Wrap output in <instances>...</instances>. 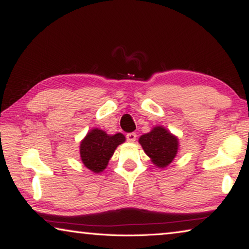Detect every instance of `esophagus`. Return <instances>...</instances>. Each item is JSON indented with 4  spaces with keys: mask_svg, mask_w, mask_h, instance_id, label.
I'll return each instance as SVG.
<instances>
[{
    "mask_svg": "<svg viewBox=\"0 0 249 249\" xmlns=\"http://www.w3.org/2000/svg\"><path fill=\"white\" fill-rule=\"evenodd\" d=\"M136 137H137V135L135 134V133H128V134H126V140H127V141L130 142H134L135 141H136Z\"/></svg>",
    "mask_w": 249,
    "mask_h": 249,
    "instance_id": "obj_1",
    "label": "esophagus"
}]
</instances>
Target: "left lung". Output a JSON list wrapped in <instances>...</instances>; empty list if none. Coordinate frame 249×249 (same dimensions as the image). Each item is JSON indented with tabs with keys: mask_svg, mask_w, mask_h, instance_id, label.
<instances>
[{
	"mask_svg": "<svg viewBox=\"0 0 249 249\" xmlns=\"http://www.w3.org/2000/svg\"><path fill=\"white\" fill-rule=\"evenodd\" d=\"M140 142L155 165L160 168L169 165L178 151V140L160 126L141 136Z\"/></svg>",
	"mask_w": 249,
	"mask_h": 249,
	"instance_id": "1",
	"label": "left lung"
}]
</instances>
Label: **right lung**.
<instances>
[{"label":"right lung","instance_id":"right-lung-1","mask_svg":"<svg viewBox=\"0 0 249 249\" xmlns=\"http://www.w3.org/2000/svg\"><path fill=\"white\" fill-rule=\"evenodd\" d=\"M124 141V135L121 133L111 136L101 129H92L80 145V156L84 166L95 174L104 170L116 147Z\"/></svg>","mask_w":249,"mask_h":249}]
</instances>
